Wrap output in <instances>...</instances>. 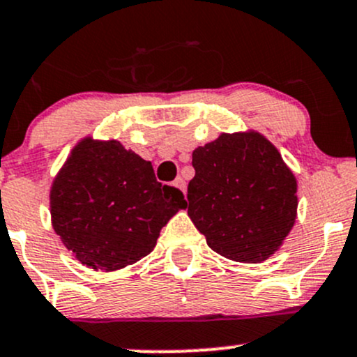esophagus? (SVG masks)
I'll return each mask as SVG.
<instances>
[{
  "label": "esophagus",
  "mask_w": 357,
  "mask_h": 357,
  "mask_svg": "<svg viewBox=\"0 0 357 357\" xmlns=\"http://www.w3.org/2000/svg\"><path fill=\"white\" fill-rule=\"evenodd\" d=\"M174 185L177 187L178 190H182V194L185 195V187H187V185H185V180H183L182 177H178V178L174 182Z\"/></svg>",
  "instance_id": "1"
}]
</instances>
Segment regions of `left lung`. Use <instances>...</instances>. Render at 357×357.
Masks as SVG:
<instances>
[{"label":"left lung","mask_w":357,"mask_h":357,"mask_svg":"<svg viewBox=\"0 0 357 357\" xmlns=\"http://www.w3.org/2000/svg\"><path fill=\"white\" fill-rule=\"evenodd\" d=\"M187 214L209 248L229 260L264 262L289 235L296 177L260 132L221 134L192 153Z\"/></svg>","instance_id":"1"}]
</instances>
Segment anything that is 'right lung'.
<instances>
[{"mask_svg": "<svg viewBox=\"0 0 357 357\" xmlns=\"http://www.w3.org/2000/svg\"><path fill=\"white\" fill-rule=\"evenodd\" d=\"M51 221L64 247L93 271H117L155 248L187 208L178 189L156 182L151 162L116 139L85 137L52 182Z\"/></svg>", "mask_w": 357, "mask_h": 357, "instance_id": "right-lung-1", "label": "right lung"}]
</instances>
